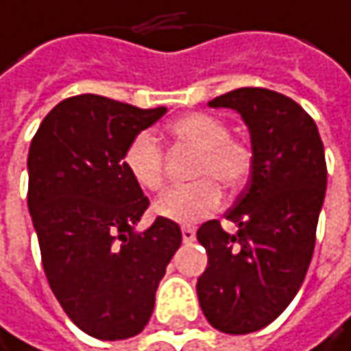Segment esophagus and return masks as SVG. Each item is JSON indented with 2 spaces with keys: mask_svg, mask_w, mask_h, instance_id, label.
<instances>
[{
  "mask_svg": "<svg viewBox=\"0 0 351 351\" xmlns=\"http://www.w3.org/2000/svg\"><path fill=\"white\" fill-rule=\"evenodd\" d=\"M181 232H183V241L185 243H193L195 241V228L193 226H183Z\"/></svg>",
  "mask_w": 351,
  "mask_h": 351,
  "instance_id": "34e87169",
  "label": "esophagus"
}]
</instances>
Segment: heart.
Segmentation results:
<instances>
[{
	"mask_svg": "<svg viewBox=\"0 0 351 351\" xmlns=\"http://www.w3.org/2000/svg\"><path fill=\"white\" fill-rule=\"evenodd\" d=\"M168 135L197 152L193 177L199 179L185 187H172L154 202L160 218L193 224L216 212L222 204V185L237 189L253 170V149L247 141L230 137V127L216 114L189 112L168 125ZM123 166L129 177L147 191L164 185V152L147 131L137 133L123 152Z\"/></svg>",
	"mask_w": 351,
	"mask_h": 351,
	"instance_id": "heart-1",
	"label": "heart"
}]
</instances>
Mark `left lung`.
Segmentation results:
<instances>
[{"label": "left lung", "mask_w": 351, "mask_h": 351, "mask_svg": "<svg viewBox=\"0 0 351 351\" xmlns=\"http://www.w3.org/2000/svg\"><path fill=\"white\" fill-rule=\"evenodd\" d=\"M237 110L249 127L251 179L226 220L199 226L208 267L197 280L202 311L212 327L245 335L276 321L300 290L313 259L327 189L319 129L292 98L267 88H239L210 100Z\"/></svg>", "instance_id": "8db88e82"}]
</instances>
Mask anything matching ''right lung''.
I'll return each instance as SVG.
<instances>
[{
    "mask_svg": "<svg viewBox=\"0 0 351 351\" xmlns=\"http://www.w3.org/2000/svg\"><path fill=\"white\" fill-rule=\"evenodd\" d=\"M166 112L98 94L61 100L28 149V210L49 286L88 335L119 341L147 325L166 265L181 247L177 222L156 218L123 166L129 141Z\"/></svg>",
    "mask_w": 351,
    "mask_h": 351,
    "instance_id": "right-lung-1",
    "label": "right lung"
}]
</instances>
